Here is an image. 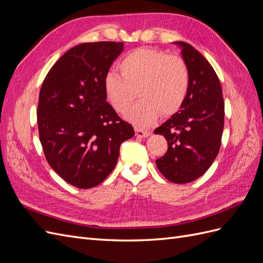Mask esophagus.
<instances>
[{"label":"esophagus","mask_w":263,"mask_h":263,"mask_svg":"<svg viewBox=\"0 0 263 263\" xmlns=\"http://www.w3.org/2000/svg\"><path fill=\"white\" fill-rule=\"evenodd\" d=\"M135 133H136V136L139 137V138H145V137L149 136V134H150L149 132L144 130L141 128H135Z\"/></svg>","instance_id":"esophagus-1"}]
</instances>
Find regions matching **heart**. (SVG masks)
<instances>
[{
    "mask_svg": "<svg viewBox=\"0 0 263 263\" xmlns=\"http://www.w3.org/2000/svg\"><path fill=\"white\" fill-rule=\"evenodd\" d=\"M117 67L121 74L109 71L103 80L105 97L117 113L125 114L139 94L141 100L127 114L138 127H149L161 114L177 113L186 99L189 70L178 55L139 48L127 53Z\"/></svg>",
    "mask_w": 263,
    "mask_h": 263,
    "instance_id": "1",
    "label": "heart"
}]
</instances>
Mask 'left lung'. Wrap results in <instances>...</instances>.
Segmentation results:
<instances>
[{
    "label": "left lung",
    "instance_id": "8db88e82",
    "mask_svg": "<svg viewBox=\"0 0 263 263\" xmlns=\"http://www.w3.org/2000/svg\"><path fill=\"white\" fill-rule=\"evenodd\" d=\"M176 44L182 47L189 70V91L179 112L155 129L168 141V150L156 164L163 177L183 184L203 176L217 157L225 104L219 79L211 63L190 44Z\"/></svg>",
    "mask_w": 263,
    "mask_h": 263
}]
</instances>
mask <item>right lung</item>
<instances>
[{"label": "right lung", "mask_w": 263, "mask_h": 263, "mask_svg": "<svg viewBox=\"0 0 263 263\" xmlns=\"http://www.w3.org/2000/svg\"><path fill=\"white\" fill-rule=\"evenodd\" d=\"M123 43H84L68 50L47 73L37 124L46 160L79 189L99 185L113 171L122 142L134 136L106 102L103 80Z\"/></svg>", "instance_id": "1"}]
</instances>
